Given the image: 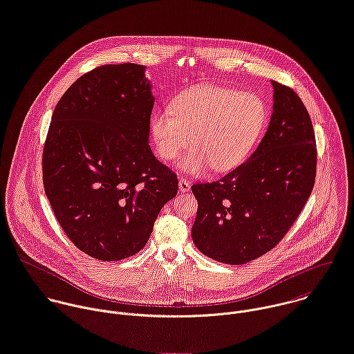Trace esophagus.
Wrapping results in <instances>:
<instances>
[{
  "mask_svg": "<svg viewBox=\"0 0 354 354\" xmlns=\"http://www.w3.org/2000/svg\"><path fill=\"white\" fill-rule=\"evenodd\" d=\"M179 190H180L182 193L189 192V190H190V182H189L187 179L180 178V179H179Z\"/></svg>",
  "mask_w": 354,
  "mask_h": 354,
  "instance_id": "34e87169",
  "label": "esophagus"
}]
</instances>
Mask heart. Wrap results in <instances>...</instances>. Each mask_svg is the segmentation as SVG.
Instances as JSON below:
<instances>
[{
  "instance_id": "b5f03b06",
  "label": "heart",
  "mask_w": 354,
  "mask_h": 354,
  "mask_svg": "<svg viewBox=\"0 0 354 354\" xmlns=\"http://www.w3.org/2000/svg\"><path fill=\"white\" fill-rule=\"evenodd\" d=\"M266 124L267 106L260 95L208 84L185 90L169 108L156 111L150 132L165 161L175 160L192 143L178 168L198 175L209 168L227 172L245 162Z\"/></svg>"
}]
</instances>
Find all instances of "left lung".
Listing matches in <instances>:
<instances>
[{
    "label": "left lung",
    "mask_w": 354,
    "mask_h": 354,
    "mask_svg": "<svg viewBox=\"0 0 354 354\" xmlns=\"http://www.w3.org/2000/svg\"><path fill=\"white\" fill-rule=\"evenodd\" d=\"M271 83L272 115L256 151L219 180L192 186L198 203L193 242L219 263L246 264L274 249L314 187L317 149L310 115L295 90Z\"/></svg>",
    "instance_id": "8db88e82"
}]
</instances>
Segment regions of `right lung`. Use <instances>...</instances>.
I'll return each mask as SVG.
<instances>
[{
	"mask_svg": "<svg viewBox=\"0 0 354 354\" xmlns=\"http://www.w3.org/2000/svg\"><path fill=\"white\" fill-rule=\"evenodd\" d=\"M146 66L102 65L58 101L43 151V182L71 242L101 261L139 253L178 193L149 146L154 106Z\"/></svg>",
	"mask_w": 354,
	"mask_h": 354,
	"instance_id": "right-lung-1",
	"label": "right lung"
}]
</instances>
